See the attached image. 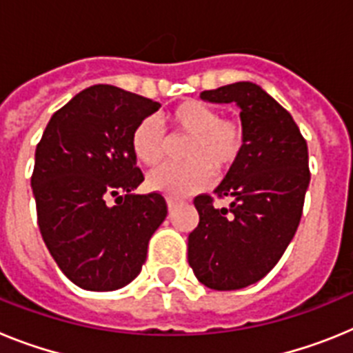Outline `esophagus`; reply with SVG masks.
Segmentation results:
<instances>
[{"instance_id":"esophagus-1","label":"esophagus","mask_w":353,"mask_h":353,"mask_svg":"<svg viewBox=\"0 0 353 353\" xmlns=\"http://www.w3.org/2000/svg\"><path fill=\"white\" fill-rule=\"evenodd\" d=\"M166 203H168V210L171 212L174 207H176V205H179V201H176V199H174V198H168Z\"/></svg>"}]
</instances>
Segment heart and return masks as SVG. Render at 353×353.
<instances>
[{
    "label": "heart",
    "mask_w": 353,
    "mask_h": 353,
    "mask_svg": "<svg viewBox=\"0 0 353 353\" xmlns=\"http://www.w3.org/2000/svg\"><path fill=\"white\" fill-rule=\"evenodd\" d=\"M174 134L185 136L180 157L185 164H168L148 174L152 191L183 196L207 185L212 171L226 173L235 166L245 146L244 127L235 118H219L217 109L199 101H185L166 117ZM134 157L145 166H155L166 154V136L155 118H143L130 136Z\"/></svg>",
    "instance_id": "heart-1"
}]
</instances>
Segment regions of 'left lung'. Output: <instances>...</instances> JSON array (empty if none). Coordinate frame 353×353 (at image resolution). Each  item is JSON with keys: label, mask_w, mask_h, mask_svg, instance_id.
<instances>
[{"label": "left lung", "mask_w": 353, "mask_h": 353, "mask_svg": "<svg viewBox=\"0 0 353 353\" xmlns=\"http://www.w3.org/2000/svg\"><path fill=\"white\" fill-rule=\"evenodd\" d=\"M201 101L240 109L245 146L215 189L230 208L196 196L199 223L189 233L187 258L198 281L228 292L263 279L292 242L310 185L307 145L292 114L249 81L201 93Z\"/></svg>", "instance_id": "obj_1"}]
</instances>
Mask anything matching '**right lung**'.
<instances>
[{
    "label": "right lung",
    "instance_id": "right-lung-1",
    "mask_svg": "<svg viewBox=\"0 0 353 353\" xmlns=\"http://www.w3.org/2000/svg\"><path fill=\"white\" fill-rule=\"evenodd\" d=\"M161 104L95 84L58 109L37 145L31 187L42 239L61 272L90 292L134 281L148 240L166 219L159 192L136 194L145 180L130 148L134 127ZM115 198L117 205H109Z\"/></svg>",
    "mask_w": 353,
    "mask_h": 353
}]
</instances>
